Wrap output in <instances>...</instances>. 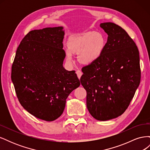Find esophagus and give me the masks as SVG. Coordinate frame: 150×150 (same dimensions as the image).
Returning a JSON list of instances; mask_svg holds the SVG:
<instances>
[{"label":"esophagus","mask_w":150,"mask_h":150,"mask_svg":"<svg viewBox=\"0 0 150 150\" xmlns=\"http://www.w3.org/2000/svg\"><path fill=\"white\" fill-rule=\"evenodd\" d=\"M76 74H77V75H78V78L80 79L81 76H82V74H83V72H81L80 70H78V71H76Z\"/></svg>","instance_id":"esophagus-1"}]
</instances>
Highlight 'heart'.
I'll return each mask as SVG.
<instances>
[{
  "instance_id": "1",
  "label": "heart",
  "mask_w": 150,
  "mask_h": 150,
  "mask_svg": "<svg viewBox=\"0 0 150 150\" xmlns=\"http://www.w3.org/2000/svg\"><path fill=\"white\" fill-rule=\"evenodd\" d=\"M68 49L65 50L67 61H73L72 54L79 53L80 60L89 64L101 56L106 46L104 36L95 32H87L72 36L67 43Z\"/></svg>"
}]
</instances>
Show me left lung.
Masks as SVG:
<instances>
[{
    "mask_svg": "<svg viewBox=\"0 0 150 150\" xmlns=\"http://www.w3.org/2000/svg\"><path fill=\"white\" fill-rule=\"evenodd\" d=\"M100 27L108 35L105 47L96 61L83 67L80 81L91 115L107 121L129 106L140 83L141 69L138 49L128 33L112 22Z\"/></svg>",
    "mask_w": 150,
    "mask_h": 150,
    "instance_id": "8db88e82",
    "label": "left lung"
}]
</instances>
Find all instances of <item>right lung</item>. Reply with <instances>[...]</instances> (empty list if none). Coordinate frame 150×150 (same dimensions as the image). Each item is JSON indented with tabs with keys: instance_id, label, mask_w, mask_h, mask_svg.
Instances as JSON below:
<instances>
[{
	"instance_id": "add662e5",
	"label": "right lung",
	"mask_w": 150,
	"mask_h": 150,
	"mask_svg": "<svg viewBox=\"0 0 150 150\" xmlns=\"http://www.w3.org/2000/svg\"><path fill=\"white\" fill-rule=\"evenodd\" d=\"M62 27L31 30L17 47L11 79L17 97L30 114L52 121L61 116L66 99L80 86L75 71L63 67Z\"/></svg>"
}]
</instances>
